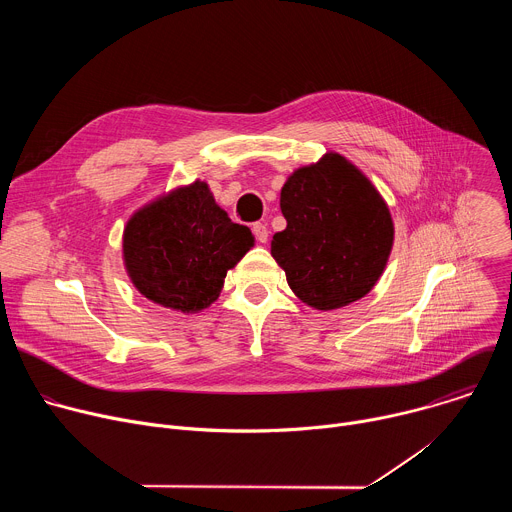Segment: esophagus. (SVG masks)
Wrapping results in <instances>:
<instances>
[{"mask_svg": "<svg viewBox=\"0 0 512 512\" xmlns=\"http://www.w3.org/2000/svg\"><path fill=\"white\" fill-rule=\"evenodd\" d=\"M253 235L259 243H267V237H269V231H267V225L265 223H255L253 225Z\"/></svg>", "mask_w": 512, "mask_h": 512, "instance_id": "34e87169", "label": "esophagus"}]
</instances>
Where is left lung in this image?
Here are the masks:
<instances>
[{
  "label": "left lung",
  "instance_id": "8db88e82",
  "mask_svg": "<svg viewBox=\"0 0 512 512\" xmlns=\"http://www.w3.org/2000/svg\"><path fill=\"white\" fill-rule=\"evenodd\" d=\"M287 227L271 255L294 294L316 310H336L367 296L381 277L393 221L375 186L338 154L300 168L281 188Z\"/></svg>",
  "mask_w": 512,
  "mask_h": 512
}]
</instances>
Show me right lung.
Listing matches in <instances>:
<instances>
[{
    "mask_svg": "<svg viewBox=\"0 0 512 512\" xmlns=\"http://www.w3.org/2000/svg\"><path fill=\"white\" fill-rule=\"evenodd\" d=\"M251 247L249 227L233 223L204 182L141 208L123 233L125 267L135 287L180 312L208 308L227 271Z\"/></svg>",
    "mask_w": 512,
    "mask_h": 512,
    "instance_id": "1",
    "label": "right lung"
}]
</instances>
